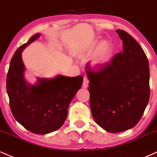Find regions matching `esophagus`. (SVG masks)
Listing matches in <instances>:
<instances>
[{"label":"esophagus","mask_w":157,"mask_h":157,"mask_svg":"<svg viewBox=\"0 0 157 157\" xmlns=\"http://www.w3.org/2000/svg\"><path fill=\"white\" fill-rule=\"evenodd\" d=\"M88 84H89V80H88V78H86V77H84V82H83V84H82V86L83 88H87L88 86Z\"/></svg>","instance_id":"obj_1"}]
</instances>
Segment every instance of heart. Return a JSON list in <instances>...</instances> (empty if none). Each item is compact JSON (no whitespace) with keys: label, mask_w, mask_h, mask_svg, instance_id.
I'll use <instances>...</instances> for the list:
<instances>
[{"label":"heart","mask_w":157,"mask_h":157,"mask_svg":"<svg viewBox=\"0 0 157 157\" xmlns=\"http://www.w3.org/2000/svg\"><path fill=\"white\" fill-rule=\"evenodd\" d=\"M114 46L109 40H102L97 46L91 57L92 64L95 67L104 65L112 58Z\"/></svg>","instance_id":"obj_1"}]
</instances>
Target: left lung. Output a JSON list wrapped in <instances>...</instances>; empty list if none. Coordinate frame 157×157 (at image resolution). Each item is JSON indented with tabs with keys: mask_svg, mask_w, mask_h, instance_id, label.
<instances>
[{
	"mask_svg": "<svg viewBox=\"0 0 157 157\" xmlns=\"http://www.w3.org/2000/svg\"><path fill=\"white\" fill-rule=\"evenodd\" d=\"M123 51L98 71H86L90 81V105L98 126L111 133L133 128L150 97L148 58L141 46L123 30H116Z\"/></svg>",
	"mask_w": 157,
	"mask_h": 157,
	"instance_id": "obj_1",
	"label": "left lung"
}]
</instances>
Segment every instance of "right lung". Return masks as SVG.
<instances>
[{
    "mask_svg": "<svg viewBox=\"0 0 157 157\" xmlns=\"http://www.w3.org/2000/svg\"><path fill=\"white\" fill-rule=\"evenodd\" d=\"M40 36H31L13 55L7 73L6 90L16 121L32 133L45 134L64 124L68 106L82 86L83 77L59 75L53 78H39L34 85L28 84L24 78L22 52Z\"/></svg>",
    "mask_w": 157,
    "mask_h": 157,
    "instance_id": "1",
    "label": "right lung"
}]
</instances>
